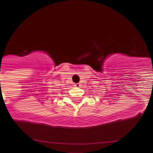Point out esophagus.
<instances>
[{
    "label": "esophagus",
    "mask_w": 153,
    "mask_h": 153,
    "mask_svg": "<svg viewBox=\"0 0 153 153\" xmlns=\"http://www.w3.org/2000/svg\"><path fill=\"white\" fill-rule=\"evenodd\" d=\"M74 86H75V87H80L81 85L79 84V83H76V84L74 85Z\"/></svg>",
    "instance_id": "34e87169"
}]
</instances>
